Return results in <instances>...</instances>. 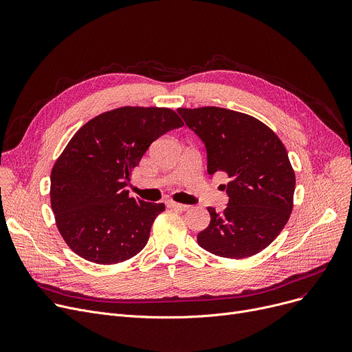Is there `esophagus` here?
I'll return each instance as SVG.
<instances>
[{
  "label": "esophagus",
  "mask_w": 352,
  "mask_h": 352,
  "mask_svg": "<svg viewBox=\"0 0 352 352\" xmlns=\"http://www.w3.org/2000/svg\"><path fill=\"white\" fill-rule=\"evenodd\" d=\"M166 207L174 208V210H179V211H187L190 208V206L179 204V202H175V201H168V202H166Z\"/></svg>",
  "instance_id": "obj_1"
}]
</instances>
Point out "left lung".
<instances>
[{"label":"left lung","mask_w":352,"mask_h":352,"mask_svg":"<svg viewBox=\"0 0 352 352\" xmlns=\"http://www.w3.org/2000/svg\"><path fill=\"white\" fill-rule=\"evenodd\" d=\"M207 148V171L230 182L224 212L208 207L210 226L197 235L201 248L224 258H248L265 250L288 223L295 173L281 140L260 120L219 107L178 108Z\"/></svg>","instance_id":"obj_1"}]
</instances>
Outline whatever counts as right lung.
<instances>
[{
    "instance_id": "1",
    "label": "right lung",
    "mask_w": 352,
    "mask_h": 352,
    "mask_svg": "<svg viewBox=\"0 0 352 352\" xmlns=\"http://www.w3.org/2000/svg\"><path fill=\"white\" fill-rule=\"evenodd\" d=\"M184 122L171 108L120 107L74 134L51 171V208L65 244L91 263L118 264L150 238L162 204L131 197V171L158 137Z\"/></svg>"
}]
</instances>
